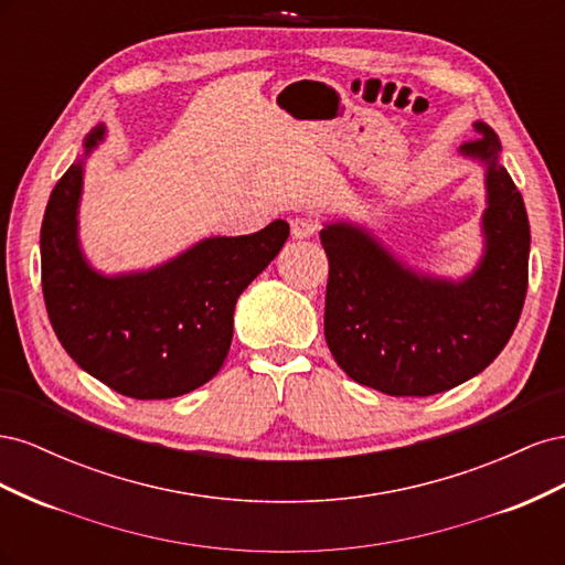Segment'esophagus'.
<instances>
[{"instance_id": "obj_1", "label": "esophagus", "mask_w": 565, "mask_h": 565, "mask_svg": "<svg viewBox=\"0 0 565 565\" xmlns=\"http://www.w3.org/2000/svg\"><path fill=\"white\" fill-rule=\"evenodd\" d=\"M318 233V224L309 216H297L292 218V235L299 237V241H306V237H313Z\"/></svg>"}]
</instances>
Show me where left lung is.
<instances>
[{
	"label": "left lung",
	"instance_id": "1",
	"mask_svg": "<svg viewBox=\"0 0 565 565\" xmlns=\"http://www.w3.org/2000/svg\"><path fill=\"white\" fill-rule=\"evenodd\" d=\"M459 148L486 164V249L465 280L424 276L401 264L370 231L328 224L324 341L358 384L386 396H434L483 372L514 332L527 292L530 224L516 183L500 164L486 122Z\"/></svg>",
	"mask_w": 565,
	"mask_h": 565
}]
</instances>
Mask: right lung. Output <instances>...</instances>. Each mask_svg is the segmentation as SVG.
Wrapping results in <instances>:
<instances>
[{"instance_id":"right-lung-1","label":"right lung","mask_w":565,"mask_h":565,"mask_svg":"<svg viewBox=\"0 0 565 565\" xmlns=\"http://www.w3.org/2000/svg\"><path fill=\"white\" fill-rule=\"evenodd\" d=\"M106 127L84 139V156ZM84 162L51 191L42 233V292L67 355L92 377L136 401L177 398L210 382L233 339L235 301L276 259L289 226L207 237L152 270L100 276L79 249L77 207Z\"/></svg>"}]
</instances>
